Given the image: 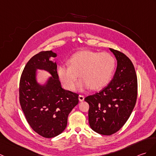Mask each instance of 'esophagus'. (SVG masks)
<instances>
[{
    "label": "esophagus",
    "instance_id": "1",
    "mask_svg": "<svg viewBox=\"0 0 156 156\" xmlns=\"http://www.w3.org/2000/svg\"><path fill=\"white\" fill-rule=\"evenodd\" d=\"M78 99L80 101V102H82V101L84 100V96L83 95H79Z\"/></svg>",
    "mask_w": 156,
    "mask_h": 156
}]
</instances>
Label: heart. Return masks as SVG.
Returning <instances> with one entry per match:
<instances>
[{
    "label": "heart",
    "mask_w": 156,
    "mask_h": 156,
    "mask_svg": "<svg viewBox=\"0 0 156 156\" xmlns=\"http://www.w3.org/2000/svg\"><path fill=\"white\" fill-rule=\"evenodd\" d=\"M68 65L58 68V75L65 88L73 90L79 75L81 78L78 85L80 89L90 88L96 90L107 86L111 80L115 60L109 53L86 50L72 55Z\"/></svg>",
    "instance_id": "obj_1"
}]
</instances>
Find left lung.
<instances>
[{"instance_id":"left-lung-1","label":"left lung","mask_w":156,"mask_h":156,"mask_svg":"<svg viewBox=\"0 0 156 156\" xmlns=\"http://www.w3.org/2000/svg\"><path fill=\"white\" fill-rule=\"evenodd\" d=\"M117 60L113 79L100 92L85 98L89 104L90 128L102 135L117 132L127 122L136 103L137 80L134 66L129 58L110 48Z\"/></svg>"}]
</instances>
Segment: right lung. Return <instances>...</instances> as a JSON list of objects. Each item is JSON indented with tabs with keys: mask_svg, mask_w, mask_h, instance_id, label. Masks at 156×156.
Wrapping results in <instances>:
<instances>
[{
	"mask_svg": "<svg viewBox=\"0 0 156 156\" xmlns=\"http://www.w3.org/2000/svg\"><path fill=\"white\" fill-rule=\"evenodd\" d=\"M56 54L42 51L32 56L25 66L19 84V102L27 121L38 134L51 138L66 128L68 114L78 104V94L62 88L57 65L50 58ZM37 69L52 75L44 86L35 80Z\"/></svg>",
	"mask_w": 156,
	"mask_h": 156,
	"instance_id": "right-lung-1",
	"label": "right lung"
}]
</instances>
